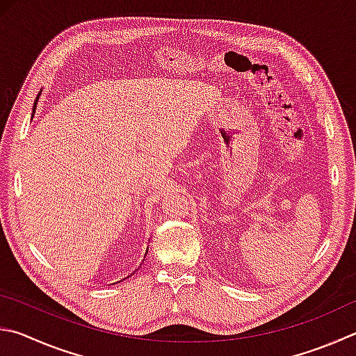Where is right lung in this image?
<instances>
[{
    "instance_id": "obj_1",
    "label": "right lung",
    "mask_w": 356,
    "mask_h": 356,
    "mask_svg": "<svg viewBox=\"0 0 356 356\" xmlns=\"http://www.w3.org/2000/svg\"><path fill=\"white\" fill-rule=\"evenodd\" d=\"M38 96H40V93H38L37 95V98H35V101H34V107H32V116H34V113H35V108H37V102H38ZM147 243H149V241H147ZM147 249H149V248H146V252H145V255H143V260H141V263H143L145 261V258H146V255H147ZM141 263H140V266H141ZM140 269V268H138ZM138 269H135L134 270V273H131V275H134L135 273H137V270ZM131 275H127V277H124V279H129V277H131ZM120 282H122V280H118V282H115V283H120ZM115 283H112V285H115Z\"/></svg>"
}]
</instances>
